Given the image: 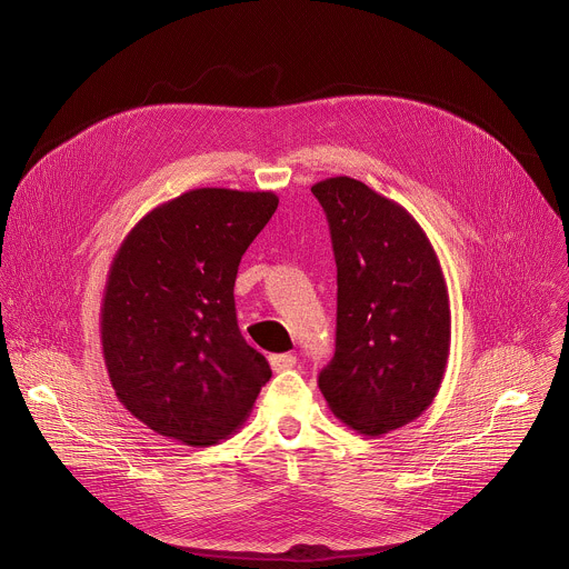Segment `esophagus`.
<instances>
[{
  "instance_id": "obj_1",
  "label": "esophagus",
  "mask_w": 569,
  "mask_h": 569,
  "mask_svg": "<svg viewBox=\"0 0 569 569\" xmlns=\"http://www.w3.org/2000/svg\"><path fill=\"white\" fill-rule=\"evenodd\" d=\"M270 365H272L274 371H288V369H292L297 365V356H292V353H274V356H270Z\"/></svg>"
}]
</instances>
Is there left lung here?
Listing matches in <instances>:
<instances>
[{
    "instance_id": "1",
    "label": "left lung",
    "mask_w": 569,
    "mask_h": 569,
    "mask_svg": "<svg viewBox=\"0 0 569 569\" xmlns=\"http://www.w3.org/2000/svg\"><path fill=\"white\" fill-rule=\"evenodd\" d=\"M338 266L333 360L319 371L331 412L360 435L412 423L450 353V303L432 242L398 202L340 176L317 182Z\"/></svg>"
}]
</instances>
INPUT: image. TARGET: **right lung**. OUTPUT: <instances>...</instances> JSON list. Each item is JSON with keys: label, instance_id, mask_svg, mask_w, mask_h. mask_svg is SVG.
Listing matches in <instances>:
<instances>
[{"label": "right lung", "instance_id": "1", "mask_svg": "<svg viewBox=\"0 0 569 569\" xmlns=\"http://www.w3.org/2000/svg\"><path fill=\"white\" fill-rule=\"evenodd\" d=\"M272 191L193 189L146 213L112 259L101 345L123 408L161 437L213 446L272 371L238 331L233 283L277 211Z\"/></svg>", "mask_w": 569, "mask_h": 569}]
</instances>
